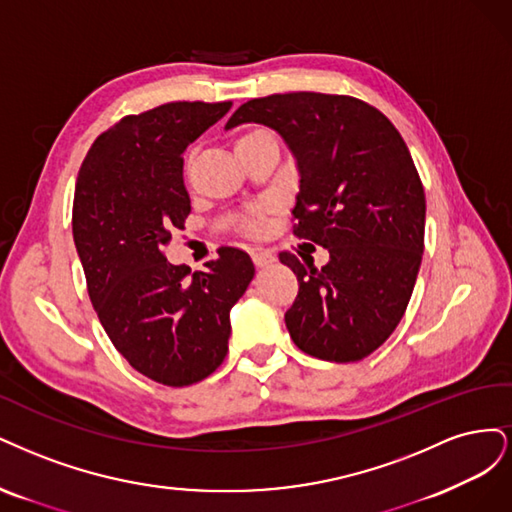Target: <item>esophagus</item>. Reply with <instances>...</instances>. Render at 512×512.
<instances>
[{"label":"esophagus","mask_w":512,"mask_h":512,"mask_svg":"<svg viewBox=\"0 0 512 512\" xmlns=\"http://www.w3.org/2000/svg\"><path fill=\"white\" fill-rule=\"evenodd\" d=\"M276 261V257L270 253V251H263V249H257L253 251V263L257 268H266V266H272V263Z\"/></svg>","instance_id":"obj_1"}]
</instances>
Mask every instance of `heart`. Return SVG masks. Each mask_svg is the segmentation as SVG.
Wrapping results in <instances>:
<instances>
[{
  "label": "heart",
  "instance_id": "1",
  "mask_svg": "<svg viewBox=\"0 0 512 512\" xmlns=\"http://www.w3.org/2000/svg\"><path fill=\"white\" fill-rule=\"evenodd\" d=\"M257 134H263V131H249V134H244L240 140H244V138H251V136H257ZM240 140H238V142H240ZM255 225H257V223H253V227H255Z\"/></svg>",
  "mask_w": 512,
  "mask_h": 512
}]
</instances>
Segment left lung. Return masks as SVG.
I'll use <instances>...</instances> for the list:
<instances>
[{
	"label": "left lung",
	"mask_w": 512,
	"mask_h": 512,
	"mask_svg": "<svg viewBox=\"0 0 512 512\" xmlns=\"http://www.w3.org/2000/svg\"><path fill=\"white\" fill-rule=\"evenodd\" d=\"M259 123L285 140L300 174L293 234L321 244L325 266L280 261L298 276L291 340L325 361H359L404 317L425 236V193L400 131L349 95L285 93L242 104L225 129Z\"/></svg>",
	"instance_id": "obj_1"
}]
</instances>
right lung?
<instances>
[{"instance_id":"obj_1","label":"right lung","mask_w":512,"mask_h":512,"mask_svg":"<svg viewBox=\"0 0 512 512\" xmlns=\"http://www.w3.org/2000/svg\"><path fill=\"white\" fill-rule=\"evenodd\" d=\"M229 108L172 102L131 114L93 142L76 180L72 232L93 308L129 366L168 387L223 364L229 310L255 276L232 246L193 276L163 255L191 212L183 153Z\"/></svg>"}]
</instances>
